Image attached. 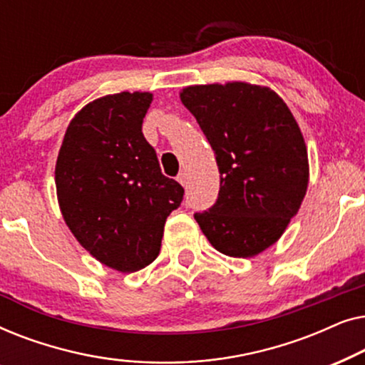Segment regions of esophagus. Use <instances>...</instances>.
<instances>
[{"label": "esophagus", "mask_w": 365, "mask_h": 365, "mask_svg": "<svg viewBox=\"0 0 365 365\" xmlns=\"http://www.w3.org/2000/svg\"><path fill=\"white\" fill-rule=\"evenodd\" d=\"M178 181H179V184H182V186H187V173L186 171L179 173Z\"/></svg>", "instance_id": "34e87169"}]
</instances>
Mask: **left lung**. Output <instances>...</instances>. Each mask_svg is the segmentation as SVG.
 Returning <instances> with one entry per match:
<instances>
[{"label":"left lung","mask_w":365,"mask_h":365,"mask_svg":"<svg viewBox=\"0 0 365 365\" xmlns=\"http://www.w3.org/2000/svg\"><path fill=\"white\" fill-rule=\"evenodd\" d=\"M179 96L211 144L221 174L214 206L194 219L219 252L256 256L282 236L306 196L309 163L301 129L287 104L266 86L201 84Z\"/></svg>","instance_id":"8db88e82"}]
</instances>
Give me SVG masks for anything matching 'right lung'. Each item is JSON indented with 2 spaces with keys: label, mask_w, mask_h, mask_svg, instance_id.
<instances>
[{
  "label": "right lung",
  "mask_w": 365,
  "mask_h": 365,
  "mask_svg": "<svg viewBox=\"0 0 365 365\" xmlns=\"http://www.w3.org/2000/svg\"><path fill=\"white\" fill-rule=\"evenodd\" d=\"M151 101V93L123 91L86 104L69 123L54 171L59 209L74 237L121 272L158 257L164 222L184 196L143 134Z\"/></svg>",
  "instance_id": "1"
}]
</instances>
